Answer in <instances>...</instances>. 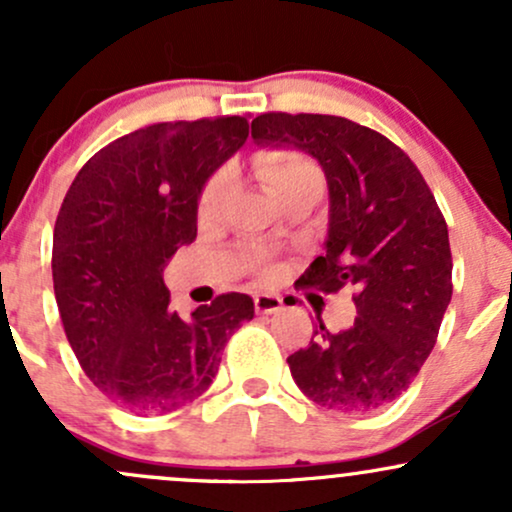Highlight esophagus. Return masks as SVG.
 Returning a JSON list of instances; mask_svg holds the SVG:
<instances>
[{
	"label": "esophagus",
	"mask_w": 512,
	"mask_h": 512,
	"mask_svg": "<svg viewBox=\"0 0 512 512\" xmlns=\"http://www.w3.org/2000/svg\"><path fill=\"white\" fill-rule=\"evenodd\" d=\"M281 305H284V298L276 296V293H260V296H255V310L260 315H272L276 310H281Z\"/></svg>",
	"instance_id": "34e87169"
}]
</instances>
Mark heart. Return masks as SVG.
I'll return each instance as SVG.
<instances>
[{
  "instance_id": "1",
  "label": "heart",
  "mask_w": 512,
  "mask_h": 512,
  "mask_svg": "<svg viewBox=\"0 0 512 512\" xmlns=\"http://www.w3.org/2000/svg\"><path fill=\"white\" fill-rule=\"evenodd\" d=\"M252 170L276 199L286 195L293 187L310 185V182L322 185L320 168L310 158L296 154V151H264V154H257L255 161H252ZM228 190H231V178L226 173H219L209 182L202 195V204H199L204 219H209L221 209V204L228 197ZM269 274H272V269H262V276Z\"/></svg>"
}]
</instances>
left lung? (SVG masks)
I'll list each match as a JSON object with an SVG mask.
<instances>
[{
    "mask_svg": "<svg viewBox=\"0 0 512 512\" xmlns=\"http://www.w3.org/2000/svg\"><path fill=\"white\" fill-rule=\"evenodd\" d=\"M252 139L296 149L325 170L330 192L325 255L303 284L354 286V325L317 327L289 368L325 409L366 414L407 392L436 344L452 296L448 226L419 168L383 134L334 115L264 113Z\"/></svg>",
    "mask_w": 512,
    "mask_h": 512,
    "instance_id": "1",
    "label": "left lung"
}]
</instances>
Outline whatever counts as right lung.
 Returning <instances> with one entry per match:
<instances>
[{
  "mask_svg": "<svg viewBox=\"0 0 512 512\" xmlns=\"http://www.w3.org/2000/svg\"><path fill=\"white\" fill-rule=\"evenodd\" d=\"M250 132L248 117L161 122L103 146L79 170L52 240L64 332L93 385L117 407L166 414L195 402L221 351L255 317L245 293H223L190 320L168 310L163 269L197 238L204 185Z\"/></svg>",
  "mask_w": 512,
  "mask_h": 512,
  "instance_id": "1",
  "label": "right lung"
}]
</instances>
